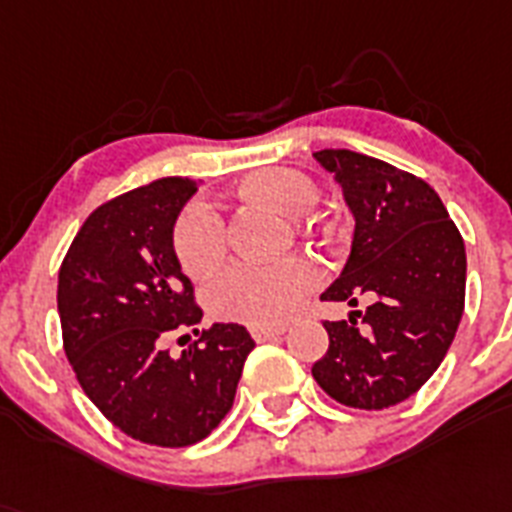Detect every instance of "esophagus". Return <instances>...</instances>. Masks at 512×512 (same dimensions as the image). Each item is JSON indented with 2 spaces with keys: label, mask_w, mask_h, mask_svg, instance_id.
<instances>
[{
  "label": "esophagus",
  "mask_w": 512,
  "mask_h": 512,
  "mask_svg": "<svg viewBox=\"0 0 512 512\" xmlns=\"http://www.w3.org/2000/svg\"><path fill=\"white\" fill-rule=\"evenodd\" d=\"M249 333L255 341H273V338H281L286 333V325H252Z\"/></svg>",
  "instance_id": "1"
}]
</instances>
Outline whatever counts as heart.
<instances>
[{
	"label": "heart",
	"mask_w": 512,
	"mask_h": 512,
	"mask_svg": "<svg viewBox=\"0 0 512 512\" xmlns=\"http://www.w3.org/2000/svg\"><path fill=\"white\" fill-rule=\"evenodd\" d=\"M239 197L265 205L281 216H304L317 205V187L307 174L294 169H257L239 182ZM174 252L184 273L203 278L226 257L223 218L208 203L184 205L174 223ZM320 283V268L312 260L291 257L281 263H234L208 281L205 307L213 317L244 325H278L302 307L304 296Z\"/></svg>",
	"instance_id": "obj_1"
}]
</instances>
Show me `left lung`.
<instances>
[{
	"label": "left lung",
	"instance_id": "8db88e82",
	"mask_svg": "<svg viewBox=\"0 0 512 512\" xmlns=\"http://www.w3.org/2000/svg\"><path fill=\"white\" fill-rule=\"evenodd\" d=\"M354 216V242L325 302L369 294L367 312L322 322L330 346L312 367L330 398L380 411L422 388L448 354L466 302V247L424 179L354 150H317ZM363 317V330L355 317Z\"/></svg>",
	"mask_w": 512,
	"mask_h": 512
}]
</instances>
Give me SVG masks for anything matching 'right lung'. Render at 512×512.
Returning a JSON list of instances; mask_svg holds the SVG:
<instances>
[{
  "mask_svg": "<svg viewBox=\"0 0 512 512\" xmlns=\"http://www.w3.org/2000/svg\"><path fill=\"white\" fill-rule=\"evenodd\" d=\"M195 192L187 176H166L103 203L59 268L64 354L80 388L124 435L161 448L195 445L221 424L255 349L236 322L197 330L203 309L171 242ZM179 332L198 341L171 357L165 341Z\"/></svg>",
  "mask_w": 512,
  "mask_h": 512,
  "instance_id": "add662e5",
  "label": "right lung"
}]
</instances>
